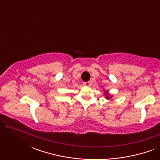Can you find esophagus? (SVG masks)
Returning <instances> with one entry per match:
<instances>
[{"instance_id":"obj_1","label":"esophagus","mask_w":160,"mask_h":160,"mask_svg":"<svg viewBox=\"0 0 160 160\" xmlns=\"http://www.w3.org/2000/svg\"><path fill=\"white\" fill-rule=\"evenodd\" d=\"M84 84L85 85V86H90V82H84Z\"/></svg>"}]
</instances>
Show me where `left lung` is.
I'll return each instance as SVG.
<instances>
[{
    "mask_svg": "<svg viewBox=\"0 0 160 160\" xmlns=\"http://www.w3.org/2000/svg\"><path fill=\"white\" fill-rule=\"evenodd\" d=\"M107 98H108V97H107Z\"/></svg>",
    "mask_w": 160,
    "mask_h": 160,
    "instance_id": "left-lung-1",
    "label": "left lung"
}]
</instances>
